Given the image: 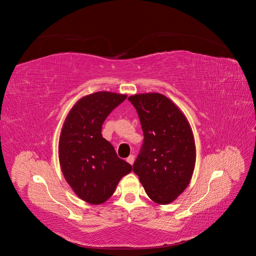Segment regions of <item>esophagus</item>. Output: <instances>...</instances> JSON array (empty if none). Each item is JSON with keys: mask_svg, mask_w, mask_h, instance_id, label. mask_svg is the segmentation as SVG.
<instances>
[{"mask_svg": "<svg viewBox=\"0 0 256 256\" xmlns=\"http://www.w3.org/2000/svg\"><path fill=\"white\" fill-rule=\"evenodd\" d=\"M127 162H128V164H130L131 166L134 164V154H130V156L127 158Z\"/></svg>", "mask_w": 256, "mask_h": 256, "instance_id": "1", "label": "esophagus"}]
</instances>
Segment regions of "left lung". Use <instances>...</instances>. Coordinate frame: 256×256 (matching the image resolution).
<instances>
[{
	"mask_svg": "<svg viewBox=\"0 0 256 256\" xmlns=\"http://www.w3.org/2000/svg\"><path fill=\"white\" fill-rule=\"evenodd\" d=\"M144 140L134 164L147 196L168 204L184 192L196 166V145L189 122L180 109L158 92L130 96Z\"/></svg>",
	"mask_w": 256,
	"mask_h": 256,
	"instance_id": "obj_1",
	"label": "left lung"
}]
</instances>
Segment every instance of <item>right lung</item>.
<instances>
[{"instance_id": "obj_1", "label": "right lung", "mask_w": 256, "mask_h": 256, "mask_svg": "<svg viewBox=\"0 0 256 256\" xmlns=\"http://www.w3.org/2000/svg\"><path fill=\"white\" fill-rule=\"evenodd\" d=\"M126 98L109 92L85 96L74 106L62 129V172L76 194L90 204L106 202L120 178L132 171L102 134L106 118Z\"/></svg>"}]
</instances>
